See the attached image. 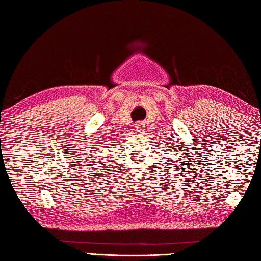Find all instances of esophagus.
I'll return each mask as SVG.
<instances>
[{
	"mask_svg": "<svg viewBox=\"0 0 261 261\" xmlns=\"http://www.w3.org/2000/svg\"><path fill=\"white\" fill-rule=\"evenodd\" d=\"M135 129H136V131H138V132L144 131V130H145L144 123H137V124H135Z\"/></svg>",
	"mask_w": 261,
	"mask_h": 261,
	"instance_id": "obj_1",
	"label": "esophagus"
}]
</instances>
